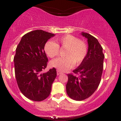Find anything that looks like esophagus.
<instances>
[{
    "instance_id": "esophagus-1",
    "label": "esophagus",
    "mask_w": 121,
    "mask_h": 121,
    "mask_svg": "<svg viewBox=\"0 0 121 121\" xmlns=\"http://www.w3.org/2000/svg\"><path fill=\"white\" fill-rule=\"evenodd\" d=\"M62 72L61 71H59L58 70V69H57V75H60V74H62Z\"/></svg>"
}]
</instances>
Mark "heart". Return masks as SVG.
<instances>
[{
  "mask_svg": "<svg viewBox=\"0 0 121 121\" xmlns=\"http://www.w3.org/2000/svg\"><path fill=\"white\" fill-rule=\"evenodd\" d=\"M59 47L65 48V57L56 58L51 61V65L61 71H64L73 66L82 63L88 53L87 45L78 37L67 35L56 39V43L48 41L44 46L46 54L50 58L58 56Z\"/></svg>",
  "mask_w": 121,
  "mask_h": 121,
  "instance_id": "b5f03b06",
  "label": "heart"
}]
</instances>
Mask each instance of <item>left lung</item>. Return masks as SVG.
I'll list each match as a JSON object with an SVG mask.
<instances>
[{"label": "left lung", "instance_id": "8db88e82", "mask_svg": "<svg viewBox=\"0 0 121 121\" xmlns=\"http://www.w3.org/2000/svg\"><path fill=\"white\" fill-rule=\"evenodd\" d=\"M82 36L87 39L88 48L86 57L81 64L73 71L74 74H68L66 91L73 99L82 101L90 97L100 83L103 71L104 55L98 40L86 33Z\"/></svg>", "mask_w": 121, "mask_h": 121}]
</instances>
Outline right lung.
<instances>
[{
  "label": "right lung",
  "instance_id": "obj_1",
  "mask_svg": "<svg viewBox=\"0 0 121 121\" xmlns=\"http://www.w3.org/2000/svg\"><path fill=\"white\" fill-rule=\"evenodd\" d=\"M54 36L43 30H34L24 35L17 46L14 57L17 83L22 93L32 101L47 98L57 76L55 68L41 73L48 62L44 46Z\"/></svg>",
  "mask_w": 121,
  "mask_h": 121
}]
</instances>
